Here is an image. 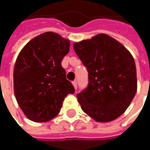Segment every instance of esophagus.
I'll use <instances>...</instances> for the list:
<instances>
[{
  "label": "esophagus",
  "mask_w": 150,
  "mask_h": 150,
  "mask_svg": "<svg viewBox=\"0 0 150 150\" xmlns=\"http://www.w3.org/2000/svg\"><path fill=\"white\" fill-rule=\"evenodd\" d=\"M72 84H73L74 88L76 89V88H77V81H72Z\"/></svg>",
  "instance_id": "34e87169"
}]
</instances>
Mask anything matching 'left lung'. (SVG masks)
Masks as SVG:
<instances>
[{
    "label": "left lung",
    "mask_w": 150,
    "mask_h": 150,
    "mask_svg": "<svg viewBox=\"0 0 150 150\" xmlns=\"http://www.w3.org/2000/svg\"><path fill=\"white\" fill-rule=\"evenodd\" d=\"M74 49L88 72V87L77 95L81 109L99 122L118 118L131 103L137 90L132 54L105 34L75 42Z\"/></svg>",
    "instance_id": "obj_1"
}]
</instances>
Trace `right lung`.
<instances>
[{"mask_svg": "<svg viewBox=\"0 0 150 150\" xmlns=\"http://www.w3.org/2000/svg\"><path fill=\"white\" fill-rule=\"evenodd\" d=\"M69 47V40L46 32L29 41L18 54L14 91L18 104L29 120L50 121L59 114L64 98L75 93L62 67Z\"/></svg>", "mask_w": 150, "mask_h": 150, "instance_id": "obj_1", "label": "right lung"}]
</instances>
